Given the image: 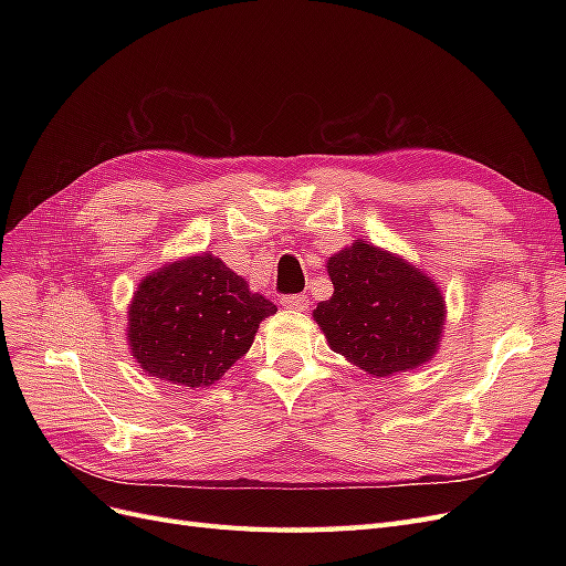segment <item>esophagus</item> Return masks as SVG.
<instances>
[{
	"mask_svg": "<svg viewBox=\"0 0 566 566\" xmlns=\"http://www.w3.org/2000/svg\"><path fill=\"white\" fill-rule=\"evenodd\" d=\"M283 306L285 310L304 312L306 306H310V300H306V295H287V297H283Z\"/></svg>",
	"mask_w": 566,
	"mask_h": 566,
	"instance_id": "34e87169",
	"label": "esophagus"
}]
</instances>
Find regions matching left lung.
<instances>
[{
    "label": "left lung",
    "mask_w": 566,
    "mask_h": 566,
    "mask_svg": "<svg viewBox=\"0 0 566 566\" xmlns=\"http://www.w3.org/2000/svg\"><path fill=\"white\" fill-rule=\"evenodd\" d=\"M333 297L314 321L333 352L373 378H389L432 361L439 352L447 300L430 273L358 238L328 256Z\"/></svg>",
    "instance_id": "left-lung-1"
}]
</instances>
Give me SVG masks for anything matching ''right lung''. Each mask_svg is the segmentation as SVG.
<instances>
[{"instance_id": "right-lung-1", "label": "right lung", "mask_w": 566, "mask_h": 566, "mask_svg": "<svg viewBox=\"0 0 566 566\" xmlns=\"http://www.w3.org/2000/svg\"><path fill=\"white\" fill-rule=\"evenodd\" d=\"M276 312L205 250L142 279L127 310V345L150 378L202 389L245 356L260 323Z\"/></svg>"}]
</instances>
